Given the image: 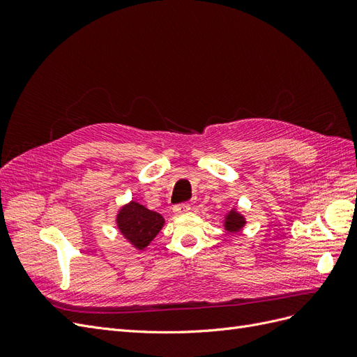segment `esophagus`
Here are the masks:
<instances>
[{
	"mask_svg": "<svg viewBox=\"0 0 357 357\" xmlns=\"http://www.w3.org/2000/svg\"><path fill=\"white\" fill-rule=\"evenodd\" d=\"M190 211V205L189 204H180V205H176L174 210H172V213H174V215H183Z\"/></svg>",
	"mask_w": 357,
	"mask_h": 357,
	"instance_id": "esophagus-1",
	"label": "esophagus"
}]
</instances>
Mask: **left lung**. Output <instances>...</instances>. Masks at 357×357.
I'll return each instance as SVG.
<instances>
[{"label": "left lung", "instance_id": "obj_1", "mask_svg": "<svg viewBox=\"0 0 357 357\" xmlns=\"http://www.w3.org/2000/svg\"><path fill=\"white\" fill-rule=\"evenodd\" d=\"M223 228L226 232L229 234H238L240 231H243V228L245 226L247 220L244 218V214L238 211L236 207H232L228 213L223 214Z\"/></svg>", "mask_w": 357, "mask_h": 357}]
</instances>
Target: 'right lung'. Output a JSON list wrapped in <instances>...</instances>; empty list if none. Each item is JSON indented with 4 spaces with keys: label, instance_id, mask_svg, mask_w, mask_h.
<instances>
[{
    "label": "right lung",
    "instance_id": "right-lung-1",
    "mask_svg": "<svg viewBox=\"0 0 357 357\" xmlns=\"http://www.w3.org/2000/svg\"><path fill=\"white\" fill-rule=\"evenodd\" d=\"M165 219L137 201L123 204L116 213V226L123 238L135 250L143 252L164 228Z\"/></svg>",
    "mask_w": 357,
    "mask_h": 357
}]
</instances>
